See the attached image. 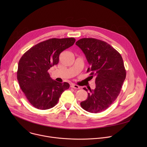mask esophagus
Here are the masks:
<instances>
[{
	"instance_id": "1",
	"label": "esophagus",
	"mask_w": 147,
	"mask_h": 147,
	"mask_svg": "<svg viewBox=\"0 0 147 147\" xmlns=\"http://www.w3.org/2000/svg\"><path fill=\"white\" fill-rule=\"evenodd\" d=\"M71 87L73 88H74V89H80V88H81L80 87H79L78 86H77L76 84H72L71 85Z\"/></svg>"
}]
</instances>
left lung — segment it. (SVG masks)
Here are the masks:
<instances>
[{"instance_id":"8db88e82","label":"left lung","mask_w":147,"mask_h":147,"mask_svg":"<svg viewBox=\"0 0 147 147\" xmlns=\"http://www.w3.org/2000/svg\"><path fill=\"white\" fill-rule=\"evenodd\" d=\"M90 65L87 72L95 76V90L88 88V98L80 103L85 111L97 113L106 110L120 94L126 72L121 55L106 42L82 38L76 43ZM88 91L86 88H83Z\"/></svg>"}]
</instances>
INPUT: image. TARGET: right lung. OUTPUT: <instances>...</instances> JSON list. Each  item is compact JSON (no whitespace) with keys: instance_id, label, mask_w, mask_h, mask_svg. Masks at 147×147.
I'll list each match as a JSON object with an SVG mask.
<instances>
[{"instance_id":"obj_1","label":"right lung","mask_w":147,"mask_h":147,"mask_svg":"<svg viewBox=\"0 0 147 147\" xmlns=\"http://www.w3.org/2000/svg\"><path fill=\"white\" fill-rule=\"evenodd\" d=\"M74 38H52L30 48L19 60L17 72L19 86L35 108L46 110L54 107L68 82L52 80L48 70L59 60L61 52L74 44Z\"/></svg>"}]
</instances>
